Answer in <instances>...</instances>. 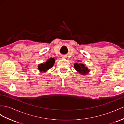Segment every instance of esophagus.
<instances>
[{
  "label": "esophagus",
  "mask_w": 124,
  "mask_h": 124,
  "mask_svg": "<svg viewBox=\"0 0 124 124\" xmlns=\"http://www.w3.org/2000/svg\"><path fill=\"white\" fill-rule=\"evenodd\" d=\"M62 58H66V56H65V55H62Z\"/></svg>",
  "instance_id": "esophagus-1"
}]
</instances>
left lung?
Instances as JSON below:
<instances>
[{
	"label": "left lung",
	"instance_id": "8db88e82",
	"mask_svg": "<svg viewBox=\"0 0 124 124\" xmlns=\"http://www.w3.org/2000/svg\"><path fill=\"white\" fill-rule=\"evenodd\" d=\"M74 68L76 70L82 75L86 74L90 71L84 64H82V63L78 64V63H75L74 64Z\"/></svg>",
	"mask_w": 124,
	"mask_h": 124
}]
</instances>
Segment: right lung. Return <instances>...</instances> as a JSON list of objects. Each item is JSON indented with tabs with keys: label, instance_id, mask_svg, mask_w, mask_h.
Wrapping results in <instances>:
<instances>
[{
	"label": "right lung",
	"instance_id": "obj_1",
	"mask_svg": "<svg viewBox=\"0 0 124 124\" xmlns=\"http://www.w3.org/2000/svg\"><path fill=\"white\" fill-rule=\"evenodd\" d=\"M55 60L54 58H51L47 60V61L44 63H42L38 65V69L41 72H46L49 69L53 67L54 63H55Z\"/></svg>",
	"mask_w": 124,
	"mask_h": 124
}]
</instances>
